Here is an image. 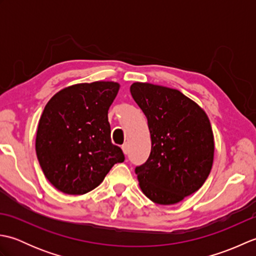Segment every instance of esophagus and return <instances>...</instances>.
<instances>
[{
    "mask_svg": "<svg viewBox=\"0 0 256 256\" xmlns=\"http://www.w3.org/2000/svg\"><path fill=\"white\" fill-rule=\"evenodd\" d=\"M122 150H123V153H124L125 155H126V154L128 153V144H126V143L122 145Z\"/></svg>",
    "mask_w": 256,
    "mask_h": 256,
    "instance_id": "esophagus-1",
    "label": "esophagus"
}]
</instances>
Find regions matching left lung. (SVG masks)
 I'll return each mask as SVG.
<instances>
[{
  "label": "left lung",
  "instance_id": "left-lung-1",
  "mask_svg": "<svg viewBox=\"0 0 256 256\" xmlns=\"http://www.w3.org/2000/svg\"><path fill=\"white\" fill-rule=\"evenodd\" d=\"M130 90L148 118L152 140L148 160L135 168L140 187L155 204H177L202 186L212 168L208 116L176 89L134 82Z\"/></svg>",
  "mask_w": 256,
  "mask_h": 256
}]
</instances>
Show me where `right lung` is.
Masks as SVG:
<instances>
[{"label":"right lung","mask_w":256,"mask_h":256,"mask_svg":"<svg viewBox=\"0 0 256 256\" xmlns=\"http://www.w3.org/2000/svg\"><path fill=\"white\" fill-rule=\"evenodd\" d=\"M120 84L96 81L67 86L48 101L38 123L36 154L46 178L68 194L99 186L122 150L111 142L108 111Z\"/></svg>","instance_id":"right-lung-1"}]
</instances>
